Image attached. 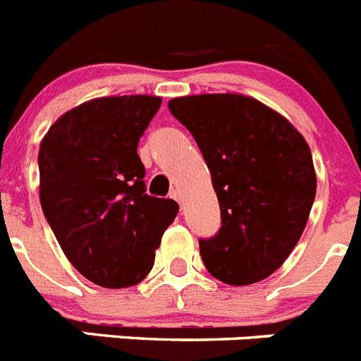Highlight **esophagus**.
Here are the masks:
<instances>
[{
  "instance_id": "esophagus-1",
  "label": "esophagus",
  "mask_w": 361,
  "mask_h": 361,
  "mask_svg": "<svg viewBox=\"0 0 361 361\" xmlns=\"http://www.w3.org/2000/svg\"><path fill=\"white\" fill-rule=\"evenodd\" d=\"M170 197H171V199H175V200H177V202L180 204V208H183V197H180V193H178L177 190H173V191H171V193H170Z\"/></svg>"
}]
</instances>
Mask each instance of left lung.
<instances>
[{
    "mask_svg": "<svg viewBox=\"0 0 361 361\" xmlns=\"http://www.w3.org/2000/svg\"><path fill=\"white\" fill-rule=\"evenodd\" d=\"M168 108L199 145L219 199L220 229L199 240L204 266L229 286L267 279L295 250L317 195L307 142L245 95H188Z\"/></svg>",
    "mask_w": 361,
    "mask_h": 361,
    "instance_id": "left-lung-1",
    "label": "left lung"
}]
</instances>
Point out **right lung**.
Listing matches in <instances>:
<instances>
[{"instance_id":"right-lung-1","label":"right lung","mask_w":361,"mask_h":361,"mask_svg":"<svg viewBox=\"0 0 361 361\" xmlns=\"http://www.w3.org/2000/svg\"><path fill=\"white\" fill-rule=\"evenodd\" d=\"M161 97H101L66 111L41 141L39 199L72 266L90 282L119 289L153 267L178 204L146 193L139 139Z\"/></svg>"}]
</instances>
